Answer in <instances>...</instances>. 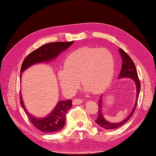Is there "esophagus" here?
Listing matches in <instances>:
<instances>
[{
    "instance_id": "esophagus-1",
    "label": "esophagus",
    "mask_w": 156,
    "mask_h": 156,
    "mask_svg": "<svg viewBox=\"0 0 156 156\" xmlns=\"http://www.w3.org/2000/svg\"><path fill=\"white\" fill-rule=\"evenodd\" d=\"M82 102H83V100H82V99L80 98H76V99H74L73 100V102L72 103L73 105H80L82 104Z\"/></svg>"
}]
</instances>
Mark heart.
Returning <instances> with one entry per match:
<instances>
[{"mask_svg":"<svg viewBox=\"0 0 156 156\" xmlns=\"http://www.w3.org/2000/svg\"><path fill=\"white\" fill-rule=\"evenodd\" d=\"M115 66L114 56L107 49L80 48L68 55L64 68L58 71L59 84L66 93L72 94L80 79L86 91L101 92L111 84Z\"/></svg>","mask_w":156,"mask_h":156,"instance_id":"1","label":"heart"}]
</instances>
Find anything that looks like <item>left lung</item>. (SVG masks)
<instances>
[{"mask_svg":"<svg viewBox=\"0 0 156 156\" xmlns=\"http://www.w3.org/2000/svg\"><path fill=\"white\" fill-rule=\"evenodd\" d=\"M119 51L120 53V55L122 58V68L119 74L118 78H131L135 82V85H136V91H137V96H136V100H135V105L131 111L130 113L125 118L123 121L119 122H108L106 119L104 118L103 115H102V108H103V106H102V97H100V99L98 100V117L96 119V122L102 128L105 129H114L119 128L121 127L122 125H124L126 122H127L129 119H130L132 115H133L135 108L137 107V100L139 97V94H140L141 85L140 79L138 78L137 72L136 68H135V64L133 63V60L131 58L129 57V55L126 53L124 50H122L121 48L119 49Z\"/></svg>","mask_w":156,"mask_h":156,"instance_id":"obj_1","label":"left lung"}]
</instances>
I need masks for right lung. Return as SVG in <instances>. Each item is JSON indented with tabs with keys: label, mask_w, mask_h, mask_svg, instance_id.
I'll return each instance as SVG.
<instances>
[{
	"label": "right lung",
	"mask_w": 156,
	"mask_h": 156,
	"mask_svg": "<svg viewBox=\"0 0 156 156\" xmlns=\"http://www.w3.org/2000/svg\"><path fill=\"white\" fill-rule=\"evenodd\" d=\"M74 41L54 42L45 44L40 48L30 53L23 60L21 68L20 79H21V73L31 66L38 63L49 62L55 59L62 51H65ZM20 103L29 119L34 127L43 133H54L60 130L66 122V115L67 111L72 107V100L60 101L49 115L44 118H37L27 111L23 97L20 92Z\"/></svg>",
	"instance_id": "add662e5"
}]
</instances>
